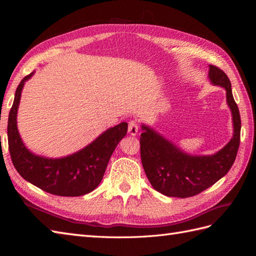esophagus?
<instances>
[{
    "label": "esophagus",
    "instance_id": "1",
    "mask_svg": "<svg viewBox=\"0 0 256 256\" xmlns=\"http://www.w3.org/2000/svg\"><path fill=\"white\" fill-rule=\"evenodd\" d=\"M128 132L130 136H136L138 132V126L136 120H130L128 125Z\"/></svg>",
    "mask_w": 256,
    "mask_h": 256
}]
</instances>
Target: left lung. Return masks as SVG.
<instances>
[{
    "label": "left lung",
    "mask_w": 256,
    "mask_h": 256,
    "mask_svg": "<svg viewBox=\"0 0 256 256\" xmlns=\"http://www.w3.org/2000/svg\"><path fill=\"white\" fill-rule=\"evenodd\" d=\"M208 79L226 92L233 120V136L219 152L196 156L180 150L158 131L142 124L141 159L145 174L154 190L166 196L189 198L212 187L233 166L240 142L242 120L232 92L230 81L220 68L209 65Z\"/></svg>",
    "instance_id": "8db88e82"
}]
</instances>
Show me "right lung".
I'll return each mask as SVG.
<instances>
[{"mask_svg":"<svg viewBox=\"0 0 256 256\" xmlns=\"http://www.w3.org/2000/svg\"><path fill=\"white\" fill-rule=\"evenodd\" d=\"M34 72L24 76L18 85L8 115L7 136L14 166L24 180L40 189L60 196H81L95 190L115 147L126 136L127 122L106 129L94 141L69 156L48 158L26 148L17 127V113L24 83Z\"/></svg>","mask_w":256,"mask_h":256,"instance_id":"right-lung-1","label":"right lung"}]
</instances>
